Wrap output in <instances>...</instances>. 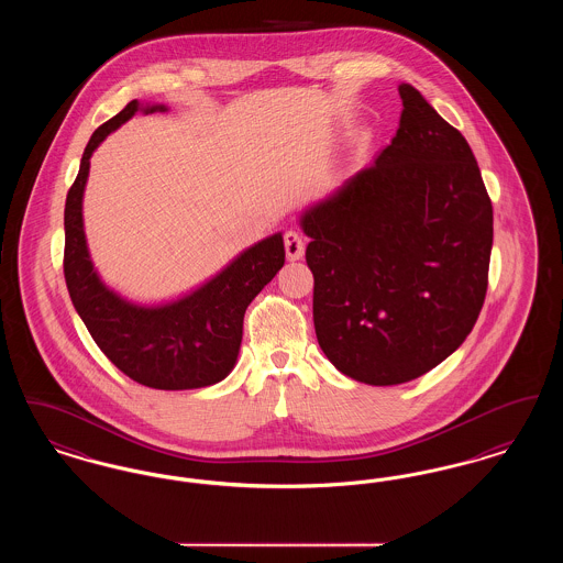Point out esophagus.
I'll use <instances>...</instances> for the list:
<instances>
[{
	"mask_svg": "<svg viewBox=\"0 0 563 563\" xmlns=\"http://www.w3.org/2000/svg\"><path fill=\"white\" fill-rule=\"evenodd\" d=\"M303 249H306V244H303V239L299 236V232H295V230L285 232V251H287V260H291V262L301 260V257H303Z\"/></svg>",
	"mask_w": 563,
	"mask_h": 563,
	"instance_id": "34e87169",
	"label": "esophagus"
}]
</instances>
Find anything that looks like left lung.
Listing matches in <instances>:
<instances>
[{"label": "left lung", "mask_w": 563, "mask_h": 563, "mask_svg": "<svg viewBox=\"0 0 563 563\" xmlns=\"http://www.w3.org/2000/svg\"><path fill=\"white\" fill-rule=\"evenodd\" d=\"M399 95L390 145L299 217L319 346L372 386L416 379L462 346L482 312L494 241L471 145L411 84Z\"/></svg>", "instance_id": "1"}]
</instances>
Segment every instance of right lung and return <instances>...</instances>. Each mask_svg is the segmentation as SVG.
<instances>
[{
  "label": "right lung",
  "mask_w": 563,
  "mask_h": 563,
  "mask_svg": "<svg viewBox=\"0 0 563 563\" xmlns=\"http://www.w3.org/2000/svg\"><path fill=\"white\" fill-rule=\"evenodd\" d=\"M136 111L168 108L134 99L99 126L84 150L80 173L65 202L67 289L92 340L122 374L158 390L213 386L236 365L249 303L285 266L283 234L255 242L213 278L170 301L136 303L108 287L90 260L81 202L92 152Z\"/></svg>",
  "instance_id": "obj_1"
}]
</instances>
